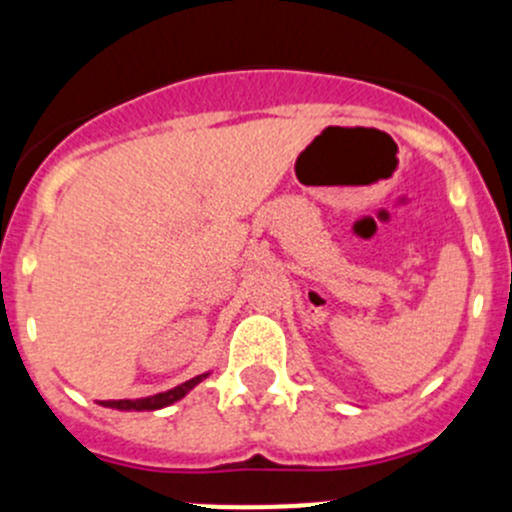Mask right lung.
<instances>
[{"label":"right lung","instance_id":"1","mask_svg":"<svg viewBox=\"0 0 512 512\" xmlns=\"http://www.w3.org/2000/svg\"><path fill=\"white\" fill-rule=\"evenodd\" d=\"M209 372L197 374V377L187 379V382L177 384L175 389H167V392L155 394V397H145V399H108V402H98L100 407H110V409H118V412H155V409L162 407H170V404L179 402L184 394L192 392L202 379H207Z\"/></svg>","mask_w":512,"mask_h":512}]
</instances>
